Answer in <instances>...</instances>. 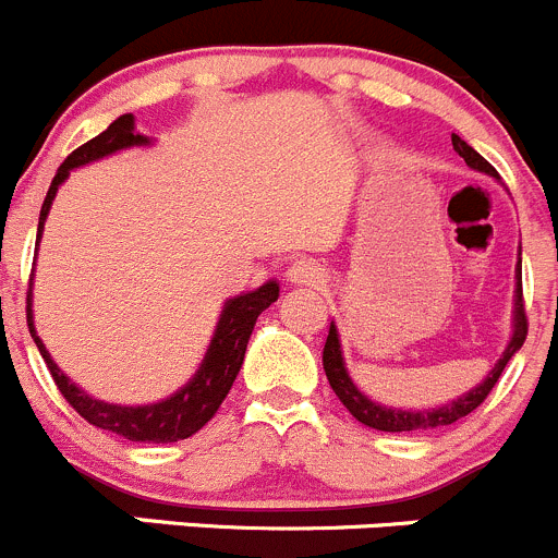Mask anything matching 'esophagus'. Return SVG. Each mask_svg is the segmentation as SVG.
Instances as JSON below:
<instances>
[{
  "label": "esophagus",
  "instance_id": "esophagus-1",
  "mask_svg": "<svg viewBox=\"0 0 558 558\" xmlns=\"http://www.w3.org/2000/svg\"><path fill=\"white\" fill-rule=\"evenodd\" d=\"M323 277H325L323 268H319L314 260H306V257L290 263V268H287V279L295 281V284H319Z\"/></svg>",
  "mask_w": 558,
  "mask_h": 558
}]
</instances>
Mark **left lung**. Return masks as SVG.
<instances>
[{
  "mask_svg": "<svg viewBox=\"0 0 558 558\" xmlns=\"http://www.w3.org/2000/svg\"><path fill=\"white\" fill-rule=\"evenodd\" d=\"M453 148L459 151V157H464V162L469 168L483 170V173L496 175L494 165L488 162L485 157H480L466 141H461L459 135H453ZM529 333V319H526V308H523V284H521V268H518V290H515V333H512L510 344H507L505 355L499 357V363L494 366V372L485 377L483 385L472 390V393L461 396L459 401L448 407H439V410H426V412H404V410H388V407H379L374 401H368L361 390L352 385L350 374H347L344 361H341V350H339V333H336V325H330L328 339H325V350H323V368L325 377H328L330 388L333 393L339 396L341 404L352 412V417L363 423L368 428H377V432H432V428H442L450 426V423L461 421L466 417L469 412L477 410L488 393L494 390V385L499 383L501 372H505L507 361L521 350V344L526 341Z\"/></svg>",
  "mask_w": 558,
  "mask_h": 558,
  "instance_id": "1",
  "label": "left lung"
}]
</instances>
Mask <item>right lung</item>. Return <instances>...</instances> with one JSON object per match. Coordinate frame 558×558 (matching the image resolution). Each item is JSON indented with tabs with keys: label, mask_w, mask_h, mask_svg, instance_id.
<instances>
[{
	"label": "right lung",
	"mask_w": 558,
	"mask_h": 558,
	"mask_svg": "<svg viewBox=\"0 0 558 558\" xmlns=\"http://www.w3.org/2000/svg\"><path fill=\"white\" fill-rule=\"evenodd\" d=\"M137 143H146V137L135 132L132 113H124L119 116L108 130L99 132V135L92 137L89 143L75 148V151L64 159L62 168L57 170V175H53L51 181V190H48L46 201H43L37 239H40L43 233V225H46L53 195H57L59 184L70 175V170L78 168V165L92 162V159L105 157V154L119 151V148L137 146ZM29 295L32 292H26V323H29V333L32 339H35L37 350H40L43 361H46L48 372H51L53 383H57L59 393L68 399V404L73 407L86 423L102 428V432L119 434V437L130 439V442L165 445V442H179V439L192 437V434L201 432V428L211 421L214 412L219 410V404H222L225 396H228L230 388H233L235 377H239L241 363H244L246 341H250L257 317H260V314L279 298V284L277 281H268V284H263L260 290L246 292V295H239L233 298V301H228L222 317H219L217 333H214L211 347H208L201 372H197L195 377H192V383L186 385V388H181L179 393L159 401V404H148V407L105 404V401L89 399L84 390L75 388V385L59 372L57 363L51 361L48 350L43 347L40 336L35 333Z\"/></svg>",
	"instance_id": "obj_1"
}]
</instances>
